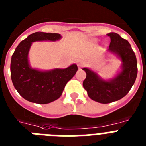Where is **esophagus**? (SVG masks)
<instances>
[{
	"label": "esophagus",
	"mask_w": 146,
	"mask_h": 146,
	"mask_svg": "<svg viewBox=\"0 0 146 146\" xmlns=\"http://www.w3.org/2000/svg\"><path fill=\"white\" fill-rule=\"evenodd\" d=\"M78 66L79 68L82 67L84 65V61H82V60H79V61H78Z\"/></svg>",
	"instance_id": "obj_1"
}]
</instances>
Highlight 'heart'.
I'll list each match as a JSON object with an SVG mask.
<instances>
[{
	"label": "heart",
	"instance_id": "b5f03b06",
	"mask_svg": "<svg viewBox=\"0 0 146 146\" xmlns=\"http://www.w3.org/2000/svg\"><path fill=\"white\" fill-rule=\"evenodd\" d=\"M97 41V40H96V39H93V40H91V42L92 43H93V44H94V43H96V42Z\"/></svg>",
	"mask_w": 146,
	"mask_h": 146
}]
</instances>
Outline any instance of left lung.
Here are the masks:
<instances>
[{
  "instance_id": "obj_1",
  "label": "left lung",
  "mask_w": 146,
  "mask_h": 146,
  "mask_svg": "<svg viewBox=\"0 0 146 146\" xmlns=\"http://www.w3.org/2000/svg\"><path fill=\"white\" fill-rule=\"evenodd\" d=\"M111 39L107 52L115 55L121 61V70L114 78L103 79L97 72L83 68L87 76L84 88L91 100L100 103H110L125 96L135 83L137 76V61L130 43L115 32L107 34Z\"/></svg>"
}]
</instances>
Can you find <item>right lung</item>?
<instances>
[{
  "label": "right lung",
  "instance_id": "add662e5",
  "mask_svg": "<svg viewBox=\"0 0 146 146\" xmlns=\"http://www.w3.org/2000/svg\"><path fill=\"white\" fill-rule=\"evenodd\" d=\"M60 34L35 32L21 41L11 58L10 74L15 89L29 102L47 104L59 99L66 84L78 71L76 64L66 68L39 70L31 67L29 53L31 44L36 41H57Z\"/></svg>",
  "mask_w": 146,
  "mask_h": 146
}]
</instances>
